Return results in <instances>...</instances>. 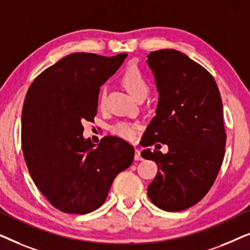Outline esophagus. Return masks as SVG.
<instances>
[{
    "label": "esophagus",
    "mask_w": 250,
    "mask_h": 250,
    "mask_svg": "<svg viewBox=\"0 0 250 250\" xmlns=\"http://www.w3.org/2000/svg\"><path fill=\"white\" fill-rule=\"evenodd\" d=\"M134 159L135 160H142L143 158H142V156H141V151H140L139 149H135V153H134Z\"/></svg>",
    "instance_id": "obj_1"
}]
</instances>
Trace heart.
<instances>
[{"label":"heart","mask_w":250,"mask_h":250,"mask_svg":"<svg viewBox=\"0 0 250 250\" xmlns=\"http://www.w3.org/2000/svg\"><path fill=\"white\" fill-rule=\"evenodd\" d=\"M122 84L124 85L126 90L132 95L135 100L141 97H146L149 92V85L146 83V78L143 77L141 71L136 67H128L122 75ZM105 99V90L102 88L99 94V105L104 107ZM138 128V124L129 122H118L111 126V132L115 135L125 140H132L135 135V131Z\"/></svg>","instance_id":"1"}]
</instances>
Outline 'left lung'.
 I'll use <instances>...</instances> for the list:
<instances>
[{
    "instance_id": "8db88e82",
    "label": "left lung",
    "mask_w": 250,
    "mask_h": 250,
    "mask_svg": "<svg viewBox=\"0 0 250 250\" xmlns=\"http://www.w3.org/2000/svg\"><path fill=\"white\" fill-rule=\"evenodd\" d=\"M146 58L158 104L143 134V146L157 142L168 146L165 155L150 148L141 152L158 166L148 196L160 209L180 211L206 196L223 163L227 134L222 99L213 76L187 54L164 49Z\"/></svg>"
}]
</instances>
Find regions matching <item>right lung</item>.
<instances>
[{"instance_id": "add662e5", "label": "right lung", "mask_w": 250, "mask_h": 250, "mask_svg": "<svg viewBox=\"0 0 250 250\" xmlns=\"http://www.w3.org/2000/svg\"><path fill=\"white\" fill-rule=\"evenodd\" d=\"M126 53H71L40 74L28 88L21 142L34 183L63 213L87 214L104 203L112 181L131 166L134 148L116 136L98 146L84 139L83 123L97 115L102 84Z\"/></svg>"}]
</instances>
